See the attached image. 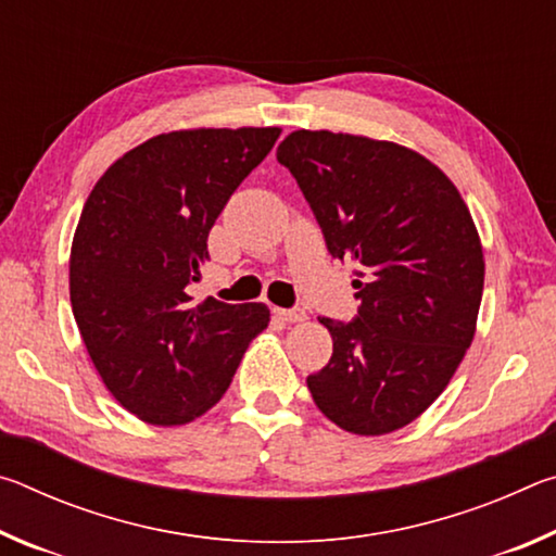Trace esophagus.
Returning a JSON list of instances; mask_svg holds the SVG:
<instances>
[{
	"mask_svg": "<svg viewBox=\"0 0 556 556\" xmlns=\"http://www.w3.org/2000/svg\"><path fill=\"white\" fill-rule=\"evenodd\" d=\"M277 316L281 318V321H289V324L306 321L304 308H277Z\"/></svg>",
	"mask_w": 556,
	"mask_h": 556,
	"instance_id": "obj_1",
	"label": "esophagus"
}]
</instances>
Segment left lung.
<instances>
[{
    "label": "left lung",
    "instance_id": "obj_1",
    "mask_svg": "<svg viewBox=\"0 0 556 556\" xmlns=\"http://www.w3.org/2000/svg\"><path fill=\"white\" fill-rule=\"evenodd\" d=\"M277 159L328 252L357 267V316L321 318L333 355L306 378L316 407L361 437L407 427L446 390L476 336L485 262L468 205L427 156L382 139L296 129Z\"/></svg>",
    "mask_w": 556,
    "mask_h": 556
}]
</instances>
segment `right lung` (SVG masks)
I'll use <instances>...</instances> for the list:
<instances>
[{
	"label": "right lung",
	"instance_id": "1",
	"mask_svg": "<svg viewBox=\"0 0 556 556\" xmlns=\"http://www.w3.org/2000/svg\"><path fill=\"white\" fill-rule=\"evenodd\" d=\"M279 127L178 129L119 156L83 205L71 248V306L88 355L122 407L178 427L218 404L265 304H193L208 232Z\"/></svg>",
	"mask_w": 556,
	"mask_h": 556
}]
</instances>
